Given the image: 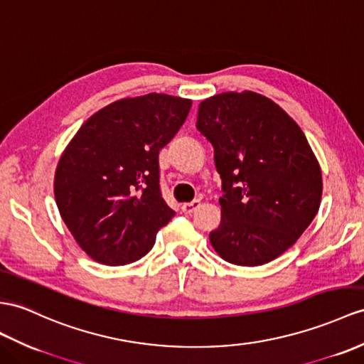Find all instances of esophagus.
I'll list each match as a JSON object with an SVG mask.
<instances>
[{
    "label": "esophagus",
    "instance_id": "obj_1",
    "mask_svg": "<svg viewBox=\"0 0 364 364\" xmlns=\"http://www.w3.org/2000/svg\"><path fill=\"white\" fill-rule=\"evenodd\" d=\"M200 207V200H193V202H187L182 205V211L185 215H191V213L196 211Z\"/></svg>",
    "mask_w": 364,
    "mask_h": 364
}]
</instances>
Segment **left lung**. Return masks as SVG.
Returning <instances> with one entry per match:
<instances>
[{
  "instance_id": "1",
  "label": "left lung",
  "mask_w": 364,
  "mask_h": 364,
  "mask_svg": "<svg viewBox=\"0 0 364 364\" xmlns=\"http://www.w3.org/2000/svg\"><path fill=\"white\" fill-rule=\"evenodd\" d=\"M196 127L215 148L223 179L213 249L242 267L277 259L321 203V168L304 132L279 105L253 91L202 100Z\"/></svg>"
}]
</instances>
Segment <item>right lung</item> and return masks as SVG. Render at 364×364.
I'll return each instance as SVG.
<instances>
[{"instance_id":"1","label":"right lung","mask_w":364,"mask_h":364,"mask_svg":"<svg viewBox=\"0 0 364 364\" xmlns=\"http://www.w3.org/2000/svg\"><path fill=\"white\" fill-rule=\"evenodd\" d=\"M190 99L151 92L92 114L61 154L55 202L70 235L105 265L140 259L176 213L159 187V151L191 108Z\"/></svg>"}]
</instances>
